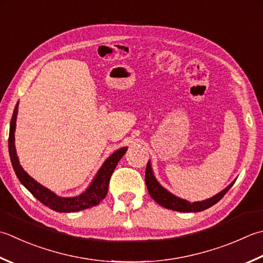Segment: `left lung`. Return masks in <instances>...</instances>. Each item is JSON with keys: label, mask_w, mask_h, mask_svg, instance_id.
Returning <instances> with one entry per match:
<instances>
[{"label": "left lung", "mask_w": 263, "mask_h": 263, "mask_svg": "<svg viewBox=\"0 0 263 263\" xmlns=\"http://www.w3.org/2000/svg\"><path fill=\"white\" fill-rule=\"evenodd\" d=\"M145 180H146V184H147V189H148L149 195H151L152 198L155 200L157 204L162 205L163 208H166L168 210L178 211V212H200V211H204L211 206H213L214 204H217L219 200L224 196L226 193H227L228 190L233 187V184L235 183V181L231 182L228 187H226L222 190V192H220L219 194L215 195V196L211 197L209 199L202 200V202L190 203L186 199H182V198L174 196L173 194L167 192L165 188L162 187L161 184H159L155 176H154L151 162H148V164H147Z\"/></svg>", "instance_id": "obj_1"}]
</instances>
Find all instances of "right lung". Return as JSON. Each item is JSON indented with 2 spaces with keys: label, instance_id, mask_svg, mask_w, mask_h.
<instances>
[{
  "label": "right lung",
  "instance_id": "right-lung-1",
  "mask_svg": "<svg viewBox=\"0 0 263 263\" xmlns=\"http://www.w3.org/2000/svg\"><path fill=\"white\" fill-rule=\"evenodd\" d=\"M18 104L15 105L13 115L10 122V131H9V154L10 159H11L12 167L15 172V176L19 179L24 186L32 193L35 198H37L41 203L44 204L45 206L50 208L55 212L61 213H69L77 212V211L86 210L99 204L102 199L106 197L108 192V184L112 172L120 162V159L124 156L127 151V147H123L118 149L114 154L108 157L105 163L102 164L99 171L97 172L96 177L92 180L90 186L87 187L84 193H82L79 196L75 197H60L57 196L54 193L51 192L48 188L43 187L37 181L28 176V173L24 171V168L19 164V159L17 156L14 146V131H15V121H17L18 114Z\"/></svg>",
  "mask_w": 263,
  "mask_h": 263
}]
</instances>
